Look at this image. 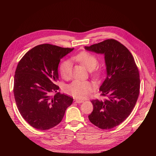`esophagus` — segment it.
<instances>
[{
  "instance_id": "34e87169",
  "label": "esophagus",
  "mask_w": 156,
  "mask_h": 156,
  "mask_svg": "<svg viewBox=\"0 0 156 156\" xmlns=\"http://www.w3.org/2000/svg\"><path fill=\"white\" fill-rule=\"evenodd\" d=\"M74 101H75V103H83L84 101H83V100H75Z\"/></svg>"
}]
</instances>
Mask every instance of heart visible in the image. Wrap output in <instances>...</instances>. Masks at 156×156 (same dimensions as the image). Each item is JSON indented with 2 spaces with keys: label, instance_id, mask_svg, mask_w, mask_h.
I'll list each match as a JSON object with an SVG mask.
<instances>
[{
  "label": "heart",
  "instance_id": "obj_1",
  "mask_svg": "<svg viewBox=\"0 0 156 156\" xmlns=\"http://www.w3.org/2000/svg\"><path fill=\"white\" fill-rule=\"evenodd\" d=\"M75 58L81 62L88 70L92 71L96 67L98 60L93 55L83 51L75 56ZM72 64L69 60H65L60 64V72L62 77L68 79L71 75ZM93 76L96 78L100 77V72L96 71L93 73ZM93 84L88 81H74L66 87L65 90L67 94L77 99H84L87 98L93 90Z\"/></svg>",
  "mask_w": 156,
  "mask_h": 156
}]
</instances>
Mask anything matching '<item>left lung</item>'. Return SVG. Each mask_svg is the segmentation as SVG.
<instances>
[{
  "mask_svg": "<svg viewBox=\"0 0 156 156\" xmlns=\"http://www.w3.org/2000/svg\"><path fill=\"white\" fill-rule=\"evenodd\" d=\"M84 49L104 55L107 72L100 91L108 98L91 101L94 108L88 119L99 128H113L129 116L137 101L140 89L138 68L129 51L115 40H106Z\"/></svg>",
  "mask_w": 156,
  "mask_h": 156,
  "instance_id": "1",
  "label": "left lung"
}]
</instances>
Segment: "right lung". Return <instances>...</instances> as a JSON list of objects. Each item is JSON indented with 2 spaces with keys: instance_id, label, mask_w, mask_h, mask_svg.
Instances as JSON below:
<instances>
[{
  "instance_id": "obj_1",
  "label": "right lung",
  "mask_w": 156,
  "mask_h": 156,
  "mask_svg": "<svg viewBox=\"0 0 156 156\" xmlns=\"http://www.w3.org/2000/svg\"><path fill=\"white\" fill-rule=\"evenodd\" d=\"M73 49L41 44L23 56L14 76L13 94L22 117L31 126L47 130L62 121L73 98L60 92L52 97L59 87L58 66L62 58Z\"/></svg>"
}]
</instances>
